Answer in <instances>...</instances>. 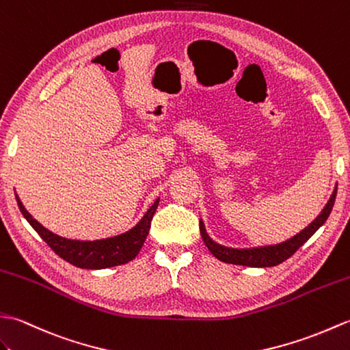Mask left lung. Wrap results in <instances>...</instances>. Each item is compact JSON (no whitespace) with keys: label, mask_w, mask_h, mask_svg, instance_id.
<instances>
[{"label":"left lung","mask_w":350,"mask_h":350,"mask_svg":"<svg viewBox=\"0 0 350 350\" xmlns=\"http://www.w3.org/2000/svg\"><path fill=\"white\" fill-rule=\"evenodd\" d=\"M337 196V187L334 189L329 200L327 205L323 206L321 214L308 224L306 229H302L299 234L295 237L283 241L280 244L274 245H260V247H252V248H232L221 245L206 234L205 224L200 220V235L204 239L208 250L211 252L217 259L226 263H234V265H243V267H253V268H265V267H275L278 263L289 259L291 256L298 250V248L306 243V241L312 237L314 232L319 229L322 224L327 221L331 214V209L334 206Z\"/></svg>","instance_id":"8db88e82"}]
</instances>
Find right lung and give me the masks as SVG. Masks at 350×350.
<instances>
[{
  "instance_id": "1",
  "label": "right lung",
  "mask_w": 350,
  "mask_h": 350,
  "mask_svg": "<svg viewBox=\"0 0 350 350\" xmlns=\"http://www.w3.org/2000/svg\"><path fill=\"white\" fill-rule=\"evenodd\" d=\"M16 200L21 213L37 234L42 237L44 243L66 262L72 263V265L77 268L85 269L112 268L133 260L137 253L141 252L146 237H148L152 215L160 202V199H155L154 204L150 206L148 211L145 213L142 219L139 220L136 226L127 232H124L121 235L96 241H79L63 238L53 234L49 229H46L36 219H33V215H31L25 209V206L22 205L18 195Z\"/></svg>"
}]
</instances>
